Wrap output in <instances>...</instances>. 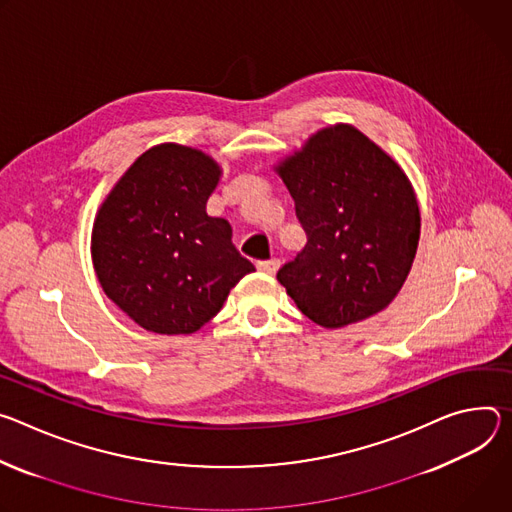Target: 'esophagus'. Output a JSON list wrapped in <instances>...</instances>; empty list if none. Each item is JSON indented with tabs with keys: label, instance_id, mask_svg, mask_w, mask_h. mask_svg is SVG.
<instances>
[{
	"label": "esophagus",
	"instance_id": "1",
	"mask_svg": "<svg viewBox=\"0 0 512 512\" xmlns=\"http://www.w3.org/2000/svg\"><path fill=\"white\" fill-rule=\"evenodd\" d=\"M278 264H280V260H278V258L262 260V262H258V270H262V272H266V274H274V272H276V268H278Z\"/></svg>",
	"mask_w": 512,
	"mask_h": 512
}]
</instances>
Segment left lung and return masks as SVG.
<instances>
[{
  "mask_svg": "<svg viewBox=\"0 0 512 512\" xmlns=\"http://www.w3.org/2000/svg\"><path fill=\"white\" fill-rule=\"evenodd\" d=\"M276 173L307 234L305 248L276 272L301 313L337 329L386 309L421 234L403 168L360 130L337 124L313 134Z\"/></svg>",
  "mask_w": 512,
  "mask_h": 512,
  "instance_id": "obj_1",
  "label": "left lung"
}]
</instances>
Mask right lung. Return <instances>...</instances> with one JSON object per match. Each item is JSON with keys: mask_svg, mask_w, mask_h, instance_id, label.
<instances>
[{"mask_svg": "<svg viewBox=\"0 0 512 512\" xmlns=\"http://www.w3.org/2000/svg\"><path fill=\"white\" fill-rule=\"evenodd\" d=\"M221 175L201 150H146L101 203L91 256L103 293L140 327L181 335L213 319L254 272L232 244V225L205 211Z\"/></svg>", "mask_w": 512, "mask_h": 512, "instance_id": "add662e5", "label": "right lung"}]
</instances>
